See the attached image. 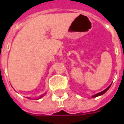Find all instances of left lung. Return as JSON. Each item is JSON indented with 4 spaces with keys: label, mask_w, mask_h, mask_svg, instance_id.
Listing matches in <instances>:
<instances>
[{
    "label": "left lung",
    "mask_w": 124,
    "mask_h": 124,
    "mask_svg": "<svg viewBox=\"0 0 124 124\" xmlns=\"http://www.w3.org/2000/svg\"><path fill=\"white\" fill-rule=\"evenodd\" d=\"M110 86H111V85L108 86V88H107L106 89V90H104V91L101 92H99V93H96V94H95V95H93V96H92V98H95V97H97V96H101V95H102V94H104V93H105L106 92L108 91V89L109 88V87H110Z\"/></svg>",
    "instance_id": "1"
}]
</instances>
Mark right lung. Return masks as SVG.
<instances>
[{"mask_svg": "<svg viewBox=\"0 0 124 124\" xmlns=\"http://www.w3.org/2000/svg\"><path fill=\"white\" fill-rule=\"evenodd\" d=\"M44 95H42V96H40V98H42V96H43Z\"/></svg>", "mask_w": 124, "mask_h": 124, "instance_id": "1", "label": "right lung"}]
</instances>
